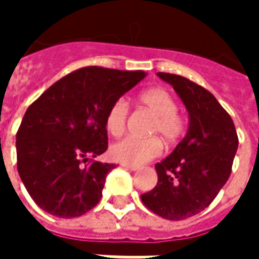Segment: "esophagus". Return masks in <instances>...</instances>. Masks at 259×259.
Instances as JSON below:
<instances>
[{"instance_id":"esophagus-1","label":"esophagus","mask_w":259,"mask_h":259,"mask_svg":"<svg viewBox=\"0 0 259 259\" xmlns=\"http://www.w3.org/2000/svg\"><path fill=\"white\" fill-rule=\"evenodd\" d=\"M122 166L126 169H129V170H137V169L140 168V166H137V165H127V163H122Z\"/></svg>"}]
</instances>
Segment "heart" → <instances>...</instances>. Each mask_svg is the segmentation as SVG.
I'll list each match as a JSON object with an SVG mask.
<instances>
[{"label": "heart", "instance_id": "1", "mask_svg": "<svg viewBox=\"0 0 259 259\" xmlns=\"http://www.w3.org/2000/svg\"><path fill=\"white\" fill-rule=\"evenodd\" d=\"M139 102L141 107L154 115V119L150 122L147 130L148 135L159 136L166 144H175L180 140L185 133V120L178 112V104L168 90L161 87L146 90L139 97ZM129 112V102L124 98H118L112 102L105 116V127L111 135L119 136L123 133ZM155 136L146 139L127 136L113 143L109 148V154L115 161L120 163H146L157 158L162 151V143Z\"/></svg>", "mask_w": 259, "mask_h": 259}]
</instances>
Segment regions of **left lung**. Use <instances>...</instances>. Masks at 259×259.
Wrapping results in <instances>:
<instances>
[{"mask_svg": "<svg viewBox=\"0 0 259 259\" xmlns=\"http://www.w3.org/2000/svg\"><path fill=\"white\" fill-rule=\"evenodd\" d=\"M158 76L174 85L190 124L174 152L155 165L158 183L141 201L159 217L182 221L204 211L228 182L239 137L230 115L202 85L179 74Z\"/></svg>", "mask_w": 259, "mask_h": 259, "instance_id": "8db88e82", "label": "left lung"}]
</instances>
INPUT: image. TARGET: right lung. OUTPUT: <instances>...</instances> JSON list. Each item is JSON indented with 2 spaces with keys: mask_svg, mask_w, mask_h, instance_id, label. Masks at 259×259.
<instances>
[{
  "mask_svg": "<svg viewBox=\"0 0 259 259\" xmlns=\"http://www.w3.org/2000/svg\"><path fill=\"white\" fill-rule=\"evenodd\" d=\"M146 76L85 66L55 81L27 108L16 133L18 172L41 209L68 219L98 204L115 168L94 161L108 148V109Z\"/></svg>",
  "mask_w": 259,
  "mask_h": 259,
  "instance_id": "1",
  "label": "right lung"
}]
</instances>
